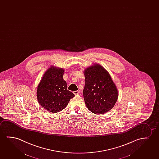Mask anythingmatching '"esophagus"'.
Wrapping results in <instances>:
<instances>
[{
    "mask_svg": "<svg viewBox=\"0 0 159 159\" xmlns=\"http://www.w3.org/2000/svg\"><path fill=\"white\" fill-rule=\"evenodd\" d=\"M79 93H80L79 91H73V93L75 94V95H77V94H79Z\"/></svg>",
    "mask_w": 159,
    "mask_h": 159,
    "instance_id": "1",
    "label": "esophagus"
}]
</instances>
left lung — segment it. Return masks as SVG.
I'll return each mask as SVG.
<instances>
[{
  "label": "left lung",
  "mask_w": 159,
  "mask_h": 159,
  "mask_svg": "<svg viewBox=\"0 0 159 159\" xmlns=\"http://www.w3.org/2000/svg\"><path fill=\"white\" fill-rule=\"evenodd\" d=\"M85 84L83 96L86 106L94 114H102L113 108L117 101L118 91L110 74L99 64L84 70Z\"/></svg>",
  "instance_id": "left-lung-1"
}]
</instances>
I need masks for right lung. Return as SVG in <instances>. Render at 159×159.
I'll use <instances>...</instances> for the list:
<instances>
[{"label": "right lung", "mask_w": 159, "mask_h": 159, "mask_svg": "<svg viewBox=\"0 0 159 159\" xmlns=\"http://www.w3.org/2000/svg\"><path fill=\"white\" fill-rule=\"evenodd\" d=\"M65 70L51 66L46 70L37 87L38 101L43 108L51 113L62 111L74 94L67 90L63 80Z\"/></svg>", "instance_id": "1"}]
</instances>
